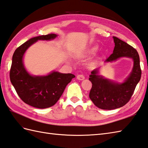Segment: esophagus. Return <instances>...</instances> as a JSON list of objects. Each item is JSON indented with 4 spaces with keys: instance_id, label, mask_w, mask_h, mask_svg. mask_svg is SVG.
Masks as SVG:
<instances>
[{
    "instance_id": "34e87169",
    "label": "esophagus",
    "mask_w": 148,
    "mask_h": 148,
    "mask_svg": "<svg viewBox=\"0 0 148 148\" xmlns=\"http://www.w3.org/2000/svg\"><path fill=\"white\" fill-rule=\"evenodd\" d=\"M77 79L78 80H80V81H82L84 80L85 79V77L82 74H79L77 75Z\"/></svg>"
}]
</instances>
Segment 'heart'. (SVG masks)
I'll return each mask as SVG.
<instances>
[{"instance_id": "heart-1", "label": "heart", "mask_w": 148, "mask_h": 148, "mask_svg": "<svg viewBox=\"0 0 148 148\" xmlns=\"http://www.w3.org/2000/svg\"><path fill=\"white\" fill-rule=\"evenodd\" d=\"M99 47L97 45H92L88 48V49L85 51V52L81 53V57H85L89 56H93V55L97 53V51H98Z\"/></svg>"}]
</instances>
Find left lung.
<instances>
[{"label":"left lung","instance_id":"8db88e82","mask_svg":"<svg viewBox=\"0 0 148 148\" xmlns=\"http://www.w3.org/2000/svg\"><path fill=\"white\" fill-rule=\"evenodd\" d=\"M115 47L113 53L105 63H111L121 58L133 60L132 71L123 82H119L99 74L100 68L91 72L89 80L92 83L90 98L97 107L103 110H113L124 106L131 98L141 76L140 60L137 50L118 38L113 36Z\"/></svg>","mask_w":148,"mask_h":148}]
</instances>
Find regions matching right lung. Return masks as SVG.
Here are the masks:
<instances>
[{
    "label": "right lung",
    "instance_id": "1",
    "mask_svg": "<svg viewBox=\"0 0 148 148\" xmlns=\"http://www.w3.org/2000/svg\"><path fill=\"white\" fill-rule=\"evenodd\" d=\"M58 35L49 34L29 39L17 49L13 54L10 79L20 98L33 107L47 108L59 99L66 86L75 76L53 71L47 75L31 74L26 69L23 58L29 48L38 40L50 41Z\"/></svg>",
    "mask_w": 148,
    "mask_h": 148
}]
</instances>
